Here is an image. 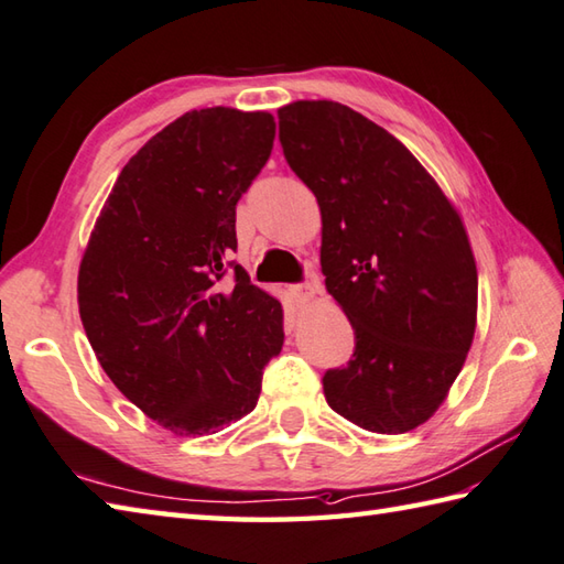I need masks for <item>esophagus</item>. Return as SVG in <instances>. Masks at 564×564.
Instances as JSON below:
<instances>
[{
    "instance_id": "1",
    "label": "esophagus",
    "mask_w": 564,
    "mask_h": 564,
    "mask_svg": "<svg viewBox=\"0 0 564 564\" xmlns=\"http://www.w3.org/2000/svg\"><path fill=\"white\" fill-rule=\"evenodd\" d=\"M317 293H319L317 281H307V283H301L293 289V297L297 305H311L317 297Z\"/></svg>"
}]
</instances>
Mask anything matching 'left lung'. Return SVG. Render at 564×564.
<instances>
[{"label":"left lung","instance_id":"1","mask_svg":"<svg viewBox=\"0 0 564 564\" xmlns=\"http://www.w3.org/2000/svg\"><path fill=\"white\" fill-rule=\"evenodd\" d=\"M279 139L317 197L319 267L357 339L347 367L323 377L325 399L369 433L415 430L447 399L477 327L462 217L399 139L347 105H285Z\"/></svg>","mask_w":564,"mask_h":564}]
</instances>
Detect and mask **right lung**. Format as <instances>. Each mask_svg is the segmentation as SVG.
<instances>
[{"label": "right lung", "mask_w": 564, "mask_h": 564, "mask_svg": "<svg viewBox=\"0 0 564 564\" xmlns=\"http://www.w3.org/2000/svg\"><path fill=\"white\" fill-rule=\"evenodd\" d=\"M269 112H185L121 169L77 273V305L117 389L173 435H209L257 408L283 347V307L251 285L237 203L267 165Z\"/></svg>", "instance_id": "add662e5"}]
</instances>
